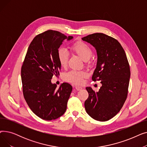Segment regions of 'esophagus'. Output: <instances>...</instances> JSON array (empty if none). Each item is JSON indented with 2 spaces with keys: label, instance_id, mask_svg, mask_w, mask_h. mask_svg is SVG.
<instances>
[{
  "label": "esophagus",
  "instance_id": "34e87169",
  "mask_svg": "<svg viewBox=\"0 0 147 147\" xmlns=\"http://www.w3.org/2000/svg\"><path fill=\"white\" fill-rule=\"evenodd\" d=\"M75 89H76V90H80L82 89V88L80 87V86H75Z\"/></svg>",
  "mask_w": 147,
  "mask_h": 147
}]
</instances>
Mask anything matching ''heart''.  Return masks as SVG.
Returning <instances> with one entry per match:
<instances>
[{"mask_svg": "<svg viewBox=\"0 0 147 147\" xmlns=\"http://www.w3.org/2000/svg\"><path fill=\"white\" fill-rule=\"evenodd\" d=\"M71 51L79 56L84 61L88 60L92 56V49L90 46L83 41H78L70 46ZM57 57L59 63L62 67H66L67 65L69 54L64 48H59L58 50ZM86 73L84 71L71 70L64 75L65 81L75 84H81L83 82V79L86 78Z\"/></svg>", "mask_w": 147, "mask_h": 147, "instance_id": "b5f03b06", "label": "heart"}]
</instances>
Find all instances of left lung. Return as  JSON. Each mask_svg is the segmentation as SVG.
<instances>
[{
    "instance_id": "8db88e82",
    "label": "left lung",
    "mask_w": 147,
    "mask_h": 147,
    "mask_svg": "<svg viewBox=\"0 0 147 147\" xmlns=\"http://www.w3.org/2000/svg\"><path fill=\"white\" fill-rule=\"evenodd\" d=\"M82 40L96 50L97 65L92 79L102 84L97 92L90 87L86 88L89 96L84 107L92 119L108 121L120 111L126 100L130 76L129 62L120 43L111 36L96 33Z\"/></svg>"
}]
</instances>
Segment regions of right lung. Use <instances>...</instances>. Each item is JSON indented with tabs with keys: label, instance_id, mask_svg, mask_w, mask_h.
<instances>
[{
	"label": "right lung",
	"instance_id": "obj_1",
	"mask_svg": "<svg viewBox=\"0 0 147 147\" xmlns=\"http://www.w3.org/2000/svg\"><path fill=\"white\" fill-rule=\"evenodd\" d=\"M66 36L58 31L47 30L31 42L21 67L22 92L30 109L45 120L58 119L67 110L72 86L63 83L59 88L51 83L53 75H59L57 52Z\"/></svg>",
	"mask_w": 147,
	"mask_h": 147
}]
</instances>
